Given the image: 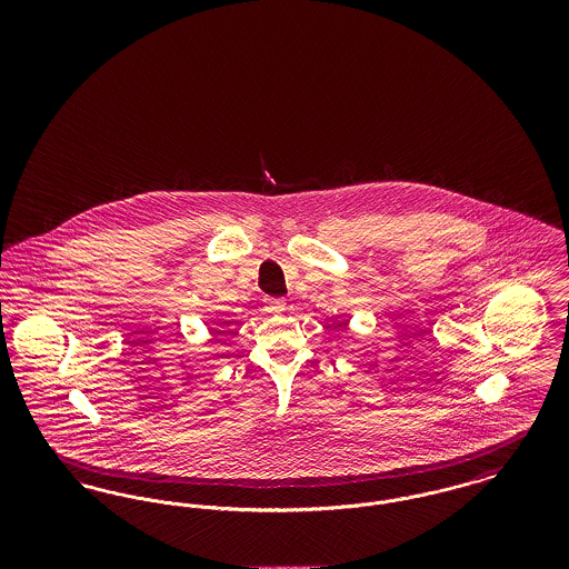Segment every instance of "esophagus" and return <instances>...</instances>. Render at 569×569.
<instances>
[{
	"label": "esophagus",
	"mask_w": 569,
	"mask_h": 569,
	"mask_svg": "<svg viewBox=\"0 0 569 569\" xmlns=\"http://www.w3.org/2000/svg\"><path fill=\"white\" fill-rule=\"evenodd\" d=\"M264 307L269 313H281L286 309V300L283 298H267Z\"/></svg>",
	"instance_id": "1"
}]
</instances>
